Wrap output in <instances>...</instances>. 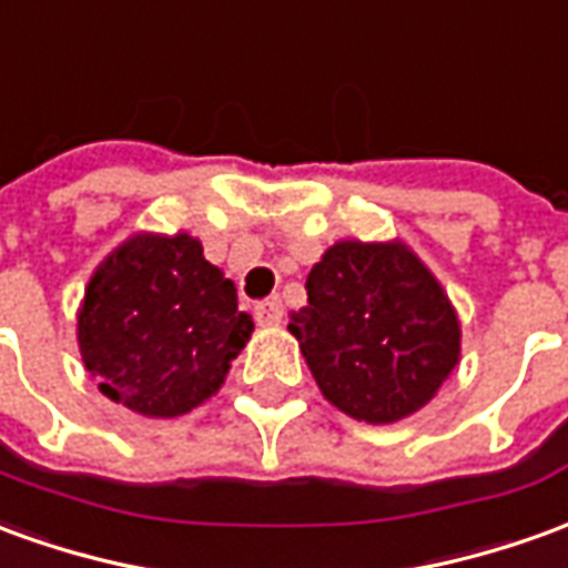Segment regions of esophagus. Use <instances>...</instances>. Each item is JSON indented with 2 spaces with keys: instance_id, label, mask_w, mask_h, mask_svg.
Listing matches in <instances>:
<instances>
[{
  "instance_id": "1",
  "label": "esophagus",
  "mask_w": 568,
  "mask_h": 568,
  "mask_svg": "<svg viewBox=\"0 0 568 568\" xmlns=\"http://www.w3.org/2000/svg\"><path fill=\"white\" fill-rule=\"evenodd\" d=\"M281 317H284V305L277 303V300H268V303L256 305V321L265 324V327H277Z\"/></svg>"
}]
</instances>
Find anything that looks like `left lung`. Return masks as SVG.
<instances>
[{
	"instance_id": "obj_1",
	"label": "left lung",
	"mask_w": 568,
	"mask_h": 568,
	"mask_svg": "<svg viewBox=\"0 0 568 568\" xmlns=\"http://www.w3.org/2000/svg\"><path fill=\"white\" fill-rule=\"evenodd\" d=\"M291 329L317 388L345 416L392 425L432 400L462 355V327L404 241H336L312 265Z\"/></svg>"
}]
</instances>
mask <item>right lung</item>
<instances>
[{"label":"right lung","mask_w":568,"mask_h":568,"mask_svg":"<svg viewBox=\"0 0 568 568\" xmlns=\"http://www.w3.org/2000/svg\"><path fill=\"white\" fill-rule=\"evenodd\" d=\"M253 321L201 241L140 232L98 265L79 308V352L100 392L174 419L220 392Z\"/></svg>","instance_id":"1"}]
</instances>
